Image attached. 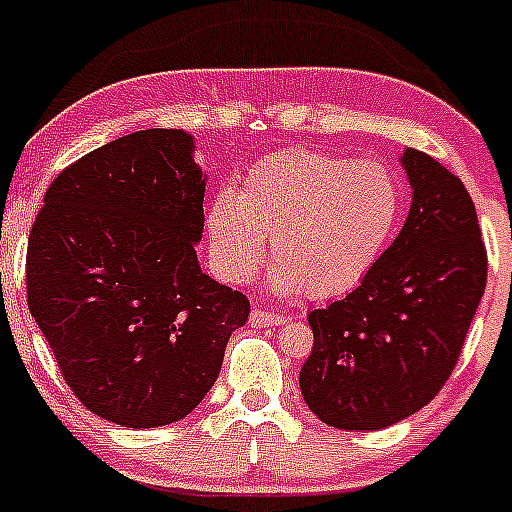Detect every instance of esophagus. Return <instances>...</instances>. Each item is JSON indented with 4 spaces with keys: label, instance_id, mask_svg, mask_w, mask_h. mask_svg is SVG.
I'll return each mask as SVG.
<instances>
[{
    "label": "esophagus",
    "instance_id": "1",
    "mask_svg": "<svg viewBox=\"0 0 512 512\" xmlns=\"http://www.w3.org/2000/svg\"><path fill=\"white\" fill-rule=\"evenodd\" d=\"M287 317L285 314L270 312V309H260L255 307L250 314V324L252 327H277V324H285Z\"/></svg>",
    "mask_w": 512,
    "mask_h": 512
}]
</instances>
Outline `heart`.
<instances>
[{
    "instance_id": "heart-1",
    "label": "heart",
    "mask_w": 512,
    "mask_h": 512,
    "mask_svg": "<svg viewBox=\"0 0 512 512\" xmlns=\"http://www.w3.org/2000/svg\"><path fill=\"white\" fill-rule=\"evenodd\" d=\"M404 213V188L389 165L289 148L255 163L240 193L210 198V252L230 282L245 285L270 255L282 297L352 292L389 247Z\"/></svg>"
}]
</instances>
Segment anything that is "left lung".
<instances>
[{
	"mask_svg": "<svg viewBox=\"0 0 512 512\" xmlns=\"http://www.w3.org/2000/svg\"><path fill=\"white\" fill-rule=\"evenodd\" d=\"M411 208L359 287L307 314L299 389L319 421L379 431L428 404L451 376L485 292L488 255L461 178L426 153L401 156Z\"/></svg>",
	"mask_w": 512,
	"mask_h": 512,
	"instance_id": "1",
	"label": "left lung"
}]
</instances>
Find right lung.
Listing matches in <instances>:
<instances>
[{"mask_svg": "<svg viewBox=\"0 0 512 512\" xmlns=\"http://www.w3.org/2000/svg\"><path fill=\"white\" fill-rule=\"evenodd\" d=\"M180 128L128 133L61 170L27 250L29 312L76 399L156 428L198 409L250 302L200 270L205 173Z\"/></svg>", "mask_w": 512, "mask_h": 512, "instance_id": "add662e5", "label": "right lung"}]
</instances>
